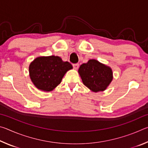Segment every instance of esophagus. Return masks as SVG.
<instances>
[{"instance_id":"1","label":"esophagus","mask_w":148,"mask_h":148,"mask_svg":"<svg viewBox=\"0 0 148 148\" xmlns=\"http://www.w3.org/2000/svg\"><path fill=\"white\" fill-rule=\"evenodd\" d=\"M72 66H73V68H74V69H76V70H77V69L79 68V64H78V63L73 64H72Z\"/></svg>"}]
</instances>
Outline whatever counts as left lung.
<instances>
[{
    "mask_svg": "<svg viewBox=\"0 0 148 148\" xmlns=\"http://www.w3.org/2000/svg\"><path fill=\"white\" fill-rule=\"evenodd\" d=\"M78 72L83 84L93 92L104 91L112 82V69L95 59L80 66Z\"/></svg>",
    "mask_w": 148,
    "mask_h": 148,
    "instance_id": "1",
    "label": "left lung"
}]
</instances>
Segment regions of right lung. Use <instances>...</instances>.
Returning <instances> with one entry per match:
<instances>
[{
  "label": "right lung",
  "instance_id": "add662e5",
  "mask_svg": "<svg viewBox=\"0 0 148 148\" xmlns=\"http://www.w3.org/2000/svg\"><path fill=\"white\" fill-rule=\"evenodd\" d=\"M72 69L69 62L58 56L39 57L29 66L30 77L37 88L51 91L61 83L66 72Z\"/></svg>",
  "mask_w": 148,
  "mask_h": 148
}]
</instances>
